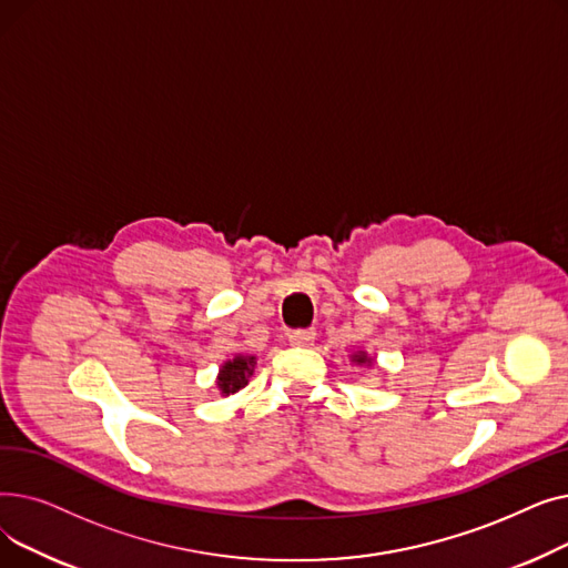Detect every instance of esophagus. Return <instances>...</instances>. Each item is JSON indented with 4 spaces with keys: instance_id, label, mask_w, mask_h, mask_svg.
Listing matches in <instances>:
<instances>
[{
    "instance_id": "1",
    "label": "esophagus",
    "mask_w": 568,
    "mask_h": 568,
    "mask_svg": "<svg viewBox=\"0 0 568 568\" xmlns=\"http://www.w3.org/2000/svg\"><path fill=\"white\" fill-rule=\"evenodd\" d=\"M315 336L317 334L313 329H296L287 336V341L292 347H311L315 343Z\"/></svg>"
}]
</instances>
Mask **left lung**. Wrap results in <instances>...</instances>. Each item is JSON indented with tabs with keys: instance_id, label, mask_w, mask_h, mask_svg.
I'll return each instance as SVG.
<instances>
[{
	"instance_id": "obj_1",
	"label": "left lung",
	"mask_w": 568,
	"mask_h": 568,
	"mask_svg": "<svg viewBox=\"0 0 568 568\" xmlns=\"http://www.w3.org/2000/svg\"><path fill=\"white\" fill-rule=\"evenodd\" d=\"M352 362H354V364H359V366H362V364H371V359L366 356V352H354V354H352Z\"/></svg>"
}]
</instances>
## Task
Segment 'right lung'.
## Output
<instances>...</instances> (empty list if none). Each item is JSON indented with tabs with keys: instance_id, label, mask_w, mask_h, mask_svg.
<instances>
[{
	"instance_id": "obj_1",
	"label": "right lung",
	"mask_w": 568,
	"mask_h": 568,
	"mask_svg": "<svg viewBox=\"0 0 568 568\" xmlns=\"http://www.w3.org/2000/svg\"><path fill=\"white\" fill-rule=\"evenodd\" d=\"M253 368H255V356H244V354H236L234 359L225 362L219 371V392L223 396H230V394H236L239 389H244V386L248 384V377L253 375Z\"/></svg>"
}]
</instances>
